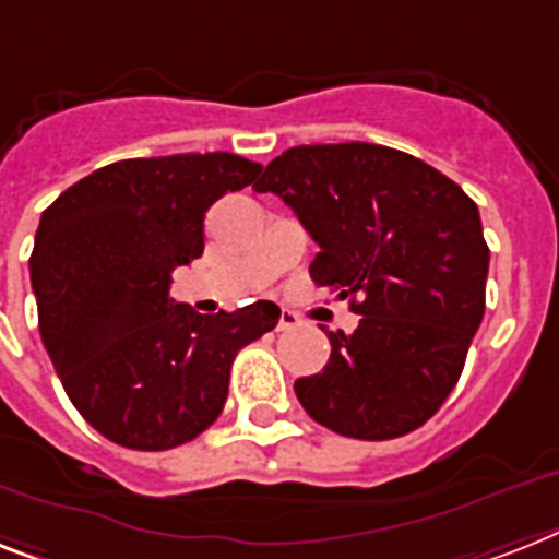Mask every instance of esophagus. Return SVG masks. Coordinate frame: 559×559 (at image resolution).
I'll use <instances>...</instances> for the list:
<instances>
[{
    "mask_svg": "<svg viewBox=\"0 0 559 559\" xmlns=\"http://www.w3.org/2000/svg\"><path fill=\"white\" fill-rule=\"evenodd\" d=\"M301 324V319H298V312L293 310H281L278 316V330H293V326Z\"/></svg>",
    "mask_w": 559,
    "mask_h": 559,
    "instance_id": "34e87169",
    "label": "esophagus"
}]
</instances>
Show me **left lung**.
Segmentation results:
<instances>
[{
	"mask_svg": "<svg viewBox=\"0 0 559 559\" xmlns=\"http://www.w3.org/2000/svg\"><path fill=\"white\" fill-rule=\"evenodd\" d=\"M252 189L293 209L321 247L312 281L361 316L350 335L326 330L330 361L295 382L304 411L353 439L421 428L460 382L485 316L491 252L476 203L376 143L287 148Z\"/></svg>",
	"mask_w": 559,
	"mask_h": 559,
	"instance_id": "left-lung-1",
	"label": "left lung"
}]
</instances>
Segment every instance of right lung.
Masks as SVG:
<instances>
[{"label":"right lung","mask_w":559,"mask_h":559,"mask_svg":"<svg viewBox=\"0 0 559 559\" xmlns=\"http://www.w3.org/2000/svg\"><path fill=\"white\" fill-rule=\"evenodd\" d=\"M229 152L134 157L45 209L31 252L39 333L91 428L131 451L192 442L221 416L240 347L278 324L272 301L201 316L169 298L203 255L206 209L255 180Z\"/></svg>","instance_id":"add662e5"}]
</instances>
